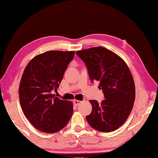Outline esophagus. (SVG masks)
<instances>
[{
    "label": "esophagus",
    "instance_id": "1",
    "mask_svg": "<svg viewBox=\"0 0 158 158\" xmlns=\"http://www.w3.org/2000/svg\"><path fill=\"white\" fill-rule=\"evenodd\" d=\"M73 105H75V106H78L80 103H81V101H80V100H74L73 101Z\"/></svg>",
    "mask_w": 158,
    "mask_h": 158
}]
</instances>
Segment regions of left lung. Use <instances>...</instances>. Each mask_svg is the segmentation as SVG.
<instances>
[{
	"label": "left lung",
	"instance_id": "8db88e82",
	"mask_svg": "<svg viewBox=\"0 0 158 158\" xmlns=\"http://www.w3.org/2000/svg\"><path fill=\"white\" fill-rule=\"evenodd\" d=\"M76 54L85 62L91 82L98 81L105 99L91 100L92 111L86 119L100 132H111L125 123L135 97L134 80L120 56L102 47L80 50Z\"/></svg>",
	"mask_w": 158,
	"mask_h": 158
}]
</instances>
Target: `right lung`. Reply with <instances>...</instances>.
Here are the masks:
<instances>
[{
  "instance_id": "add662e5",
  "label": "right lung",
  "mask_w": 158,
  "mask_h": 158,
  "mask_svg": "<svg viewBox=\"0 0 158 158\" xmlns=\"http://www.w3.org/2000/svg\"><path fill=\"white\" fill-rule=\"evenodd\" d=\"M75 52L49 51L29 62L19 85V100L24 114L35 129L53 133L67 125L72 116V102L52 94L63 78Z\"/></svg>"
}]
</instances>
